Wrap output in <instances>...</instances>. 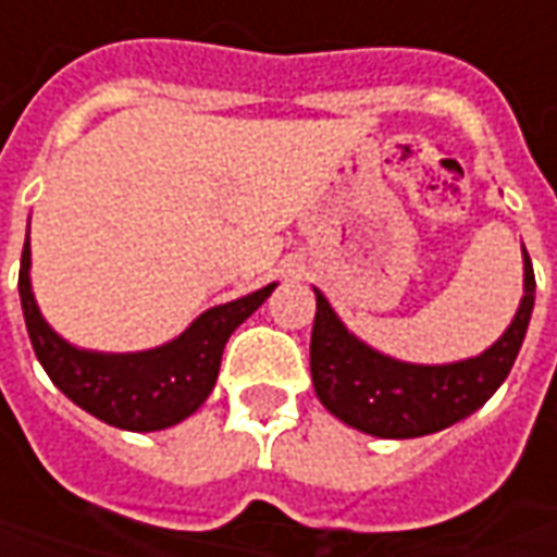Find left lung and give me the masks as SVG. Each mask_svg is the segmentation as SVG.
<instances>
[{"label":"left lung","instance_id":"1","mask_svg":"<svg viewBox=\"0 0 557 557\" xmlns=\"http://www.w3.org/2000/svg\"><path fill=\"white\" fill-rule=\"evenodd\" d=\"M525 259V295L498 343L468 361L423 367L403 363L370 349L349 334L315 289V322L310 337V373L315 397L334 418L379 438H418L478 411L502 387L522 349L534 310V268Z\"/></svg>","mask_w":557,"mask_h":557}]
</instances>
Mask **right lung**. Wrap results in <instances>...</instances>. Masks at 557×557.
I'll return each mask as SVG.
<instances>
[{
	"instance_id": "obj_1",
	"label": "right lung",
	"mask_w": 557,
	"mask_h": 557,
	"mask_svg": "<svg viewBox=\"0 0 557 557\" xmlns=\"http://www.w3.org/2000/svg\"><path fill=\"white\" fill-rule=\"evenodd\" d=\"M29 238L20 259V304L32 349L53 385L79 409L110 426L154 432L190 418L218 382L223 346L244 319L256 313L277 283L244 295L238 301L211 307L166 346L131 355H103L71 346L44 322L29 283Z\"/></svg>"
}]
</instances>
